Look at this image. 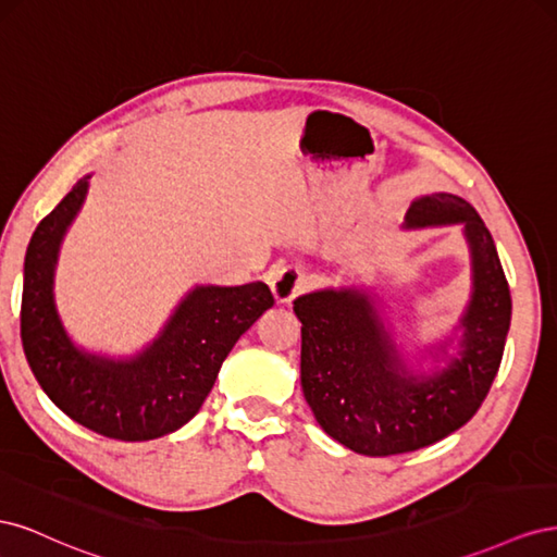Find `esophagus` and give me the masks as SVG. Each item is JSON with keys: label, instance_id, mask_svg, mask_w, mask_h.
I'll use <instances>...</instances> for the list:
<instances>
[{"label": "esophagus", "instance_id": "34e87169", "mask_svg": "<svg viewBox=\"0 0 557 557\" xmlns=\"http://www.w3.org/2000/svg\"><path fill=\"white\" fill-rule=\"evenodd\" d=\"M307 274L299 267H281L272 276V293L281 301V305H290V301L307 288Z\"/></svg>", "mask_w": 557, "mask_h": 557}]
</instances>
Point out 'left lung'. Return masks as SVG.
<instances>
[{
    "label": "left lung",
    "instance_id": "1",
    "mask_svg": "<svg viewBox=\"0 0 557 557\" xmlns=\"http://www.w3.org/2000/svg\"><path fill=\"white\" fill-rule=\"evenodd\" d=\"M465 223L474 293L462 318V350L434 376L409 374L372 297L318 290L295 299L301 320V391L332 440L385 458L442 442L469 423L502 362L511 293L491 232L476 209L448 193L416 199L407 227Z\"/></svg>",
    "mask_w": 557,
    "mask_h": 557
}]
</instances>
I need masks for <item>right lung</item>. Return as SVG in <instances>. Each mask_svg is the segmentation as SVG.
Returning a JSON list of instances; mask_svg holds the SVG:
<instances>
[{"label":"right lung","mask_w":557,"mask_h":557,"mask_svg":"<svg viewBox=\"0 0 557 557\" xmlns=\"http://www.w3.org/2000/svg\"><path fill=\"white\" fill-rule=\"evenodd\" d=\"M86 190L88 181L76 183L32 234L21 305L25 358L50 401L78 425L117 442L158 440L199 411L227 352L274 307V295L262 281L201 285L141 356L115 362L81 352L55 311L53 269Z\"/></svg>","instance_id":"obj_1"}]
</instances>
